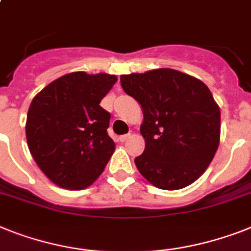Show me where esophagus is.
<instances>
[{
	"mask_svg": "<svg viewBox=\"0 0 251 251\" xmlns=\"http://www.w3.org/2000/svg\"><path fill=\"white\" fill-rule=\"evenodd\" d=\"M130 137H132V136H130V133L123 134V136H121V137H119V141H121V142H126V141L129 140Z\"/></svg>",
	"mask_w": 251,
	"mask_h": 251,
	"instance_id": "1",
	"label": "esophagus"
}]
</instances>
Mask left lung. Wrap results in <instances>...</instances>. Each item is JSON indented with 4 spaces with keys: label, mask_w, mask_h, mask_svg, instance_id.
<instances>
[{
    "label": "left lung",
    "mask_w": 251,
    "mask_h": 251,
    "mask_svg": "<svg viewBox=\"0 0 251 251\" xmlns=\"http://www.w3.org/2000/svg\"><path fill=\"white\" fill-rule=\"evenodd\" d=\"M121 83L144 111L145 151L134 159L141 175L161 190L194 183L221 138V110L206 84L169 68L124 74Z\"/></svg>",
    "instance_id": "8db88e82"
}]
</instances>
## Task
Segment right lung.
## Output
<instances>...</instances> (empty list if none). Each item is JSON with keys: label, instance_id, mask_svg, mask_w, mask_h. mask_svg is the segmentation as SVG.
<instances>
[{"label": "right lung", "instance_id": "1", "mask_svg": "<svg viewBox=\"0 0 251 251\" xmlns=\"http://www.w3.org/2000/svg\"><path fill=\"white\" fill-rule=\"evenodd\" d=\"M118 80L114 74L73 72L47 84L26 115L28 148L56 186L83 190L106 167L115 144L107 134L110 114L100 102Z\"/></svg>", "mask_w": 251, "mask_h": 251}]
</instances>
